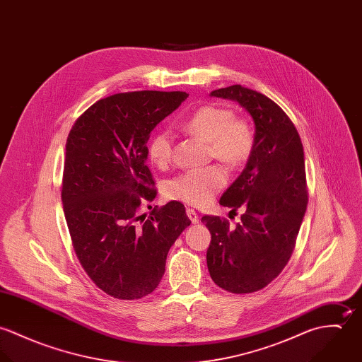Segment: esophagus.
<instances>
[{"label":"esophagus","instance_id":"1","mask_svg":"<svg viewBox=\"0 0 362 362\" xmlns=\"http://www.w3.org/2000/svg\"><path fill=\"white\" fill-rule=\"evenodd\" d=\"M187 214H188L189 220H191L194 224H197V223L199 221V216H198V213H197L194 209H187Z\"/></svg>","mask_w":362,"mask_h":362}]
</instances>
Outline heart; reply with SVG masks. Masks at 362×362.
I'll return each mask as SVG.
<instances>
[{
  "instance_id": "heart-1",
  "label": "heart",
  "mask_w": 362,
  "mask_h": 362,
  "mask_svg": "<svg viewBox=\"0 0 362 362\" xmlns=\"http://www.w3.org/2000/svg\"><path fill=\"white\" fill-rule=\"evenodd\" d=\"M184 128L210 145V155L230 167L243 165L255 148L252 125L226 105L207 104L198 108L184 124ZM148 155L157 165H165L173 156V134L160 129L152 136ZM227 174L220 165H207L181 173L165 185L168 199L202 206L226 185Z\"/></svg>"
}]
</instances>
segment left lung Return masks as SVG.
I'll use <instances>...</instances> for the list:
<instances>
[{"label": "left lung", "instance_id": "left-lung-1", "mask_svg": "<svg viewBox=\"0 0 362 362\" xmlns=\"http://www.w3.org/2000/svg\"><path fill=\"white\" fill-rule=\"evenodd\" d=\"M210 96L241 104L255 124V148L220 205L245 207L241 221L204 216L211 241L207 269L211 280L234 294L262 290L274 280L296 247L308 204L301 138L288 115L257 90L233 85Z\"/></svg>", "mask_w": 362, "mask_h": 362}]
</instances>
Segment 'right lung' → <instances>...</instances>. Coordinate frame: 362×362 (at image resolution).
<instances>
[{"label":"right lung","instance_id":"add662e5","mask_svg":"<svg viewBox=\"0 0 362 362\" xmlns=\"http://www.w3.org/2000/svg\"><path fill=\"white\" fill-rule=\"evenodd\" d=\"M187 98L117 93L90 105L69 131L61 191L65 220L82 267L114 298L155 291L171 245L191 224L177 201L153 207L148 218L139 214L142 202L157 194L146 165L151 132Z\"/></svg>","mask_w":362,"mask_h":362}]
</instances>
